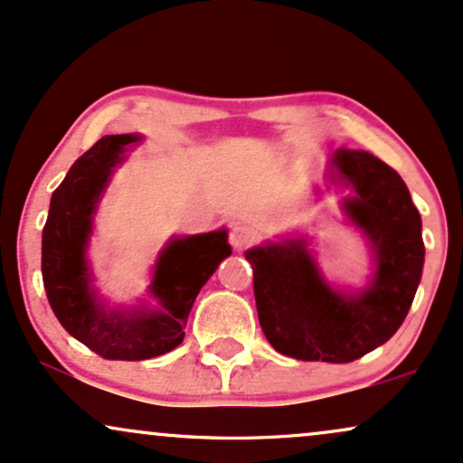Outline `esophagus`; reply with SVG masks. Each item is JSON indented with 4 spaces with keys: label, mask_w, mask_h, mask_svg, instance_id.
<instances>
[{
    "label": "esophagus",
    "mask_w": 463,
    "mask_h": 463,
    "mask_svg": "<svg viewBox=\"0 0 463 463\" xmlns=\"http://www.w3.org/2000/svg\"><path fill=\"white\" fill-rule=\"evenodd\" d=\"M255 238H258V233L253 232V227L242 225V222H238V225H233L230 230V244L236 249V251H242V249L251 247Z\"/></svg>",
    "instance_id": "esophagus-1"
}]
</instances>
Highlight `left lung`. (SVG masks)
Segmentation results:
<instances>
[{"instance_id": "1", "label": "left lung", "mask_w": 463, "mask_h": 463, "mask_svg": "<svg viewBox=\"0 0 463 463\" xmlns=\"http://www.w3.org/2000/svg\"><path fill=\"white\" fill-rule=\"evenodd\" d=\"M335 166L355 188L345 212L373 244L371 286L331 290L303 241L247 251L260 327L281 355L303 362L360 360L403 325L420 284L425 242L410 190L394 168L366 151H338Z\"/></svg>"}]
</instances>
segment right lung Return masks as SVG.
I'll return each instance as SVG.
<instances>
[{"mask_svg":"<svg viewBox=\"0 0 463 463\" xmlns=\"http://www.w3.org/2000/svg\"><path fill=\"white\" fill-rule=\"evenodd\" d=\"M136 136H103L75 160L53 190L43 227V286L64 329L103 360L138 362L165 355L182 345L190 307L201 286L232 253L227 232L175 238L156 264L151 295L156 309L106 312L90 288L84 251L92 212L112 166Z\"/></svg>","mask_w":463,"mask_h":463,"instance_id":"right-lung-1","label":"right lung"}]
</instances>
